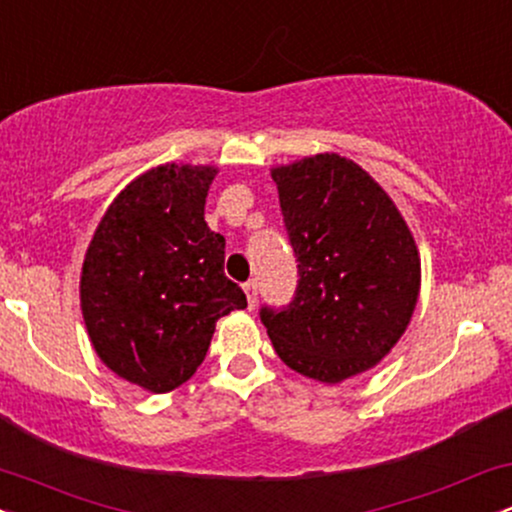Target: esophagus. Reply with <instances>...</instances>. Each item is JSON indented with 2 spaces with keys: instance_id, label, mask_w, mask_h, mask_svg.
<instances>
[{
  "instance_id": "obj_1",
  "label": "esophagus",
  "mask_w": 512,
  "mask_h": 512,
  "mask_svg": "<svg viewBox=\"0 0 512 512\" xmlns=\"http://www.w3.org/2000/svg\"><path fill=\"white\" fill-rule=\"evenodd\" d=\"M243 289H245V293H248V305H250V308H255V303H257V281L255 279L245 281Z\"/></svg>"
}]
</instances>
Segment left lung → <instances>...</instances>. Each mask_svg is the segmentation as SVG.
<instances>
[{
	"instance_id": "obj_1",
	"label": "left lung",
	"mask_w": 512,
	"mask_h": 512,
	"mask_svg": "<svg viewBox=\"0 0 512 512\" xmlns=\"http://www.w3.org/2000/svg\"><path fill=\"white\" fill-rule=\"evenodd\" d=\"M298 267L291 303L262 305L274 351L320 383L373 368L407 330L421 262L392 199L337 154L272 170Z\"/></svg>"
}]
</instances>
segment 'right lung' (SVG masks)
I'll list each match as a JSON object with an SVG mask.
<instances>
[{"mask_svg":"<svg viewBox=\"0 0 512 512\" xmlns=\"http://www.w3.org/2000/svg\"><path fill=\"white\" fill-rule=\"evenodd\" d=\"M216 170L161 166L129 182L105 211L81 272L93 349L120 378L170 392L195 375L216 320L248 308L223 274L226 238L204 221Z\"/></svg>","mask_w":512,"mask_h":512,"instance_id":"right-lung-1","label":"right lung"}]
</instances>
